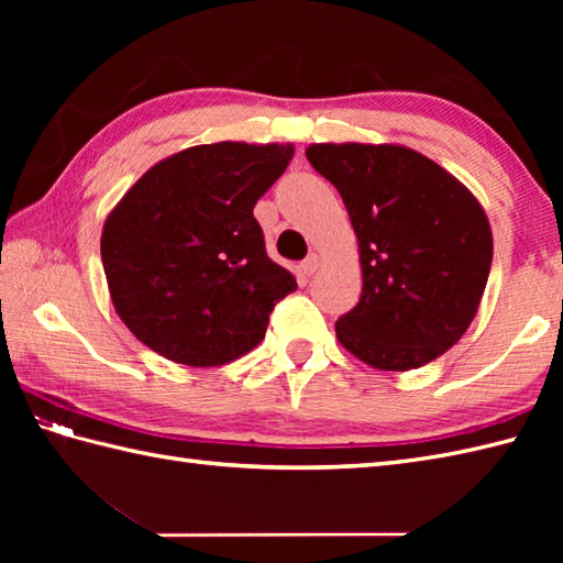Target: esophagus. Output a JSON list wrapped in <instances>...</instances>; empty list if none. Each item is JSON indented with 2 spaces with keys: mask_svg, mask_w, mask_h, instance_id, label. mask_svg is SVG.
Wrapping results in <instances>:
<instances>
[{
  "mask_svg": "<svg viewBox=\"0 0 563 563\" xmlns=\"http://www.w3.org/2000/svg\"><path fill=\"white\" fill-rule=\"evenodd\" d=\"M300 268H302V273H305V275H314V273H317V268H319V256H317V254H312L309 258H305V261L300 263Z\"/></svg>",
  "mask_w": 563,
  "mask_h": 563,
  "instance_id": "1",
  "label": "esophagus"
}]
</instances>
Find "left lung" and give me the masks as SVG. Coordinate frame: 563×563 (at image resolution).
I'll return each mask as SVG.
<instances>
[{"instance_id":"obj_1","label":"left lung","mask_w":563,"mask_h":563,"mask_svg":"<svg viewBox=\"0 0 563 563\" xmlns=\"http://www.w3.org/2000/svg\"><path fill=\"white\" fill-rule=\"evenodd\" d=\"M305 154L336 186L361 251L363 295L336 321L339 343L387 373L435 361L479 312L494 258L482 202L394 142H319Z\"/></svg>"}]
</instances>
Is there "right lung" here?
I'll list each match as a JSON object with an SVG mask.
<instances>
[{"label":"right lung","mask_w":563,"mask_h":563,"mask_svg":"<svg viewBox=\"0 0 563 563\" xmlns=\"http://www.w3.org/2000/svg\"><path fill=\"white\" fill-rule=\"evenodd\" d=\"M290 142H214L157 162L115 202L101 261L115 314L154 353L190 367L232 363L266 336L297 288L254 218L292 159Z\"/></svg>","instance_id":"right-lung-1"}]
</instances>
